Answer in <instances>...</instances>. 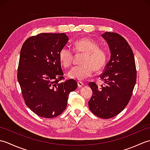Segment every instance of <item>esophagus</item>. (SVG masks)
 Here are the masks:
<instances>
[{"label":"esophagus","mask_w":150,"mask_h":150,"mask_svg":"<svg viewBox=\"0 0 150 150\" xmlns=\"http://www.w3.org/2000/svg\"><path fill=\"white\" fill-rule=\"evenodd\" d=\"M77 84H78V87H79V88H82V87L84 86V83H83V82H80V81L77 82Z\"/></svg>","instance_id":"obj_1"}]
</instances>
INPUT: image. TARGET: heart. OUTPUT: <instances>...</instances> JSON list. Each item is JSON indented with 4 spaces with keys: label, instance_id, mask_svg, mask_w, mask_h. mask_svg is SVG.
<instances>
[{
    "label": "heart",
    "instance_id": "heart-1",
    "mask_svg": "<svg viewBox=\"0 0 150 150\" xmlns=\"http://www.w3.org/2000/svg\"><path fill=\"white\" fill-rule=\"evenodd\" d=\"M73 50L77 53H84L81 60V66H76L69 70L68 77L75 80L83 81L88 78L95 71L103 69L107 61L106 50L98 46L93 39L84 37L75 40L73 44ZM61 64L67 68L71 66L73 60L72 51L66 47L60 49L59 53Z\"/></svg>",
    "mask_w": 150,
    "mask_h": 150
}]
</instances>
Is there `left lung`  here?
<instances>
[{"instance_id": "1", "label": "left lung", "mask_w": 150, "mask_h": 150, "mask_svg": "<svg viewBox=\"0 0 150 150\" xmlns=\"http://www.w3.org/2000/svg\"><path fill=\"white\" fill-rule=\"evenodd\" d=\"M101 36L109 46L111 57L100 75L104 85L98 87L94 82L89 83L93 95L88 105L95 115L110 119L128 104L136 83L137 71L133 51L123 37L107 31Z\"/></svg>"}]
</instances>
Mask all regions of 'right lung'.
Segmentation results:
<instances>
[{
  "label": "right lung",
  "instance_id": "obj_1",
  "mask_svg": "<svg viewBox=\"0 0 150 150\" xmlns=\"http://www.w3.org/2000/svg\"><path fill=\"white\" fill-rule=\"evenodd\" d=\"M65 33H40L22 46L17 79L25 103L37 115L59 116L66 110L70 92L77 88L73 79L62 82L59 53L68 42Z\"/></svg>",
  "mask_w": 150,
  "mask_h": 150
}]
</instances>
